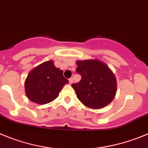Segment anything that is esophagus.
Masks as SVG:
<instances>
[{
	"mask_svg": "<svg viewBox=\"0 0 148 148\" xmlns=\"http://www.w3.org/2000/svg\"><path fill=\"white\" fill-rule=\"evenodd\" d=\"M69 84H70V85H71V84L73 83V79H72V78H70V79H69Z\"/></svg>",
	"mask_w": 148,
	"mask_h": 148,
	"instance_id": "obj_1",
	"label": "esophagus"
}]
</instances>
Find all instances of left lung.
Here are the masks:
<instances>
[{
    "mask_svg": "<svg viewBox=\"0 0 148 148\" xmlns=\"http://www.w3.org/2000/svg\"><path fill=\"white\" fill-rule=\"evenodd\" d=\"M77 65L76 71L82 78L71 86L77 98L90 108L108 106L116 91V81L112 71L105 63L96 60H78Z\"/></svg>",
    "mask_w": 148,
    "mask_h": 148,
    "instance_id": "obj_1",
    "label": "left lung"
}]
</instances>
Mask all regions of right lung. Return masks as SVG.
Returning a JSON list of instances; mask_svg holds the SVG:
<instances>
[{
	"instance_id": "add662e5",
	"label": "right lung",
	"mask_w": 148,
	"mask_h": 148,
	"mask_svg": "<svg viewBox=\"0 0 148 148\" xmlns=\"http://www.w3.org/2000/svg\"><path fill=\"white\" fill-rule=\"evenodd\" d=\"M69 80L63 77V71L54 66L52 61H47L34 68L27 76L25 90L29 99L44 105L55 99Z\"/></svg>"
}]
</instances>
